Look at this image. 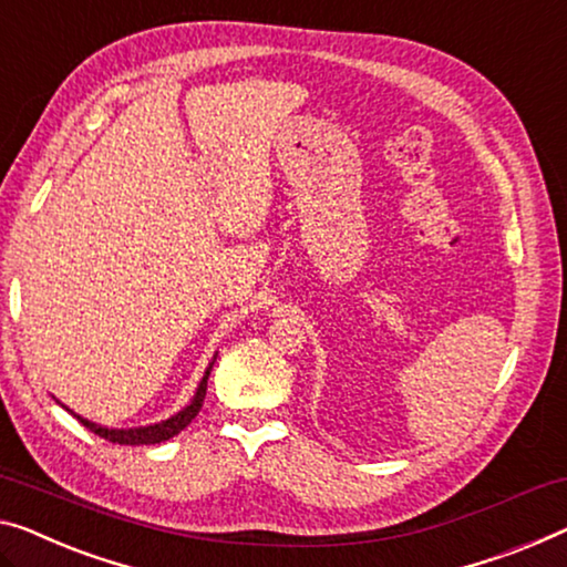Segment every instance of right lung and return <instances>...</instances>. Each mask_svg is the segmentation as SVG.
<instances>
[{"label":"right lung","instance_id":"add662e5","mask_svg":"<svg viewBox=\"0 0 567 567\" xmlns=\"http://www.w3.org/2000/svg\"><path fill=\"white\" fill-rule=\"evenodd\" d=\"M214 361L216 357L210 359V364L206 369V374L198 382V390L193 394V400L185 404L181 412H175L167 420H159V422H152V425H140V427H106V425H96V422H91L86 417L75 415L71 412L73 417H79V422H83V427H89L91 433H96L99 437H104L109 443H120V445H155V443H163V441H171L173 435L181 433L183 427L190 425V420L198 415L200 408H203V400H206V384H208V374L210 369H214Z\"/></svg>","mask_w":567,"mask_h":567}]
</instances>
